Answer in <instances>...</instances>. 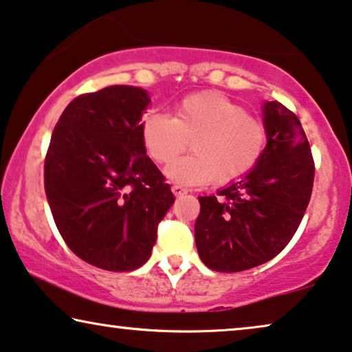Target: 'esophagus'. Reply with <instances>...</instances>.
I'll list each match as a JSON object with an SVG mask.
<instances>
[{"label":"esophagus","mask_w":352,"mask_h":352,"mask_svg":"<svg viewBox=\"0 0 352 352\" xmlns=\"http://www.w3.org/2000/svg\"><path fill=\"white\" fill-rule=\"evenodd\" d=\"M171 190H173V194H175L176 197H181V195H186L187 194V189H184V187L177 186V184L173 186Z\"/></svg>","instance_id":"obj_1"}]
</instances>
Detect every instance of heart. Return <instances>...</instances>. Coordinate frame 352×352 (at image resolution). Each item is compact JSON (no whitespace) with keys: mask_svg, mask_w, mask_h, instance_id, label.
I'll list each match as a JSON object with an SVG mask.
<instances>
[{"mask_svg":"<svg viewBox=\"0 0 352 352\" xmlns=\"http://www.w3.org/2000/svg\"><path fill=\"white\" fill-rule=\"evenodd\" d=\"M141 139L148 157L160 165L170 163L191 141L192 153L166 168L168 179L184 186L214 179L230 184L261 162L267 131L237 100L216 91H201L181 99L173 117L148 112L141 122Z\"/></svg>","mask_w":352,"mask_h":352,"instance_id":"heart-1","label":"heart"}]
</instances>
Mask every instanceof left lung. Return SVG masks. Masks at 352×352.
<instances>
[{"label":"left lung","mask_w":352,"mask_h":352,"mask_svg":"<svg viewBox=\"0 0 352 352\" xmlns=\"http://www.w3.org/2000/svg\"><path fill=\"white\" fill-rule=\"evenodd\" d=\"M267 144L256 168L216 195L199 197L195 245L205 266L240 272L277 256L300 226L314 184L301 122L277 100L263 107Z\"/></svg>","instance_id":"obj_1"}]
</instances>
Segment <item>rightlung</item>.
<instances>
[{
  "mask_svg": "<svg viewBox=\"0 0 352 352\" xmlns=\"http://www.w3.org/2000/svg\"><path fill=\"white\" fill-rule=\"evenodd\" d=\"M148 102L134 86L81 94L62 112L46 152L45 190L57 229L76 256L105 271L141 267L175 204L141 139Z\"/></svg>",
  "mask_w": 352,
  "mask_h": 352,
  "instance_id": "right-lung-1",
  "label": "right lung"
}]
</instances>
